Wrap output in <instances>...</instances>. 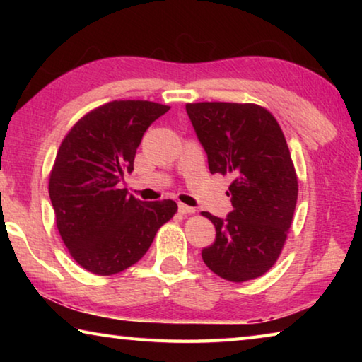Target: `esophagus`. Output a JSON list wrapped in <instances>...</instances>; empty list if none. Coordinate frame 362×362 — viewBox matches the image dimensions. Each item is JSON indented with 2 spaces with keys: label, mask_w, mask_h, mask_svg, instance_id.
<instances>
[{
  "label": "esophagus",
  "mask_w": 362,
  "mask_h": 362,
  "mask_svg": "<svg viewBox=\"0 0 362 362\" xmlns=\"http://www.w3.org/2000/svg\"><path fill=\"white\" fill-rule=\"evenodd\" d=\"M179 212L183 214V216H189V214H194V209H193V207L187 206V204L179 203Z\"/></svg>",
  "instance_id": "1"
}]
</instances>
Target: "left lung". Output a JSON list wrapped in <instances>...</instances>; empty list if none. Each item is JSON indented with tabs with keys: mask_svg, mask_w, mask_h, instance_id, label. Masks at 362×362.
Here are the masks:
<instances>
[{
	"mask_svg": "<svg viewBox=\"0 0 362 362\" xmlns=\"http://www.w3.org/2000/svg\"><path fill=\"white\" fill-rule=\"evenodd\" d=\"M187 113L211 174L233 179L228 217L201 212L216 226V241L203 249V260L231 283L259 278L276 263L297 204L298 182L284 134L255 103H187Z\"/></svg>",
	"mask_w": 362,
	"mask_h": 362,
	"instance_id": "obj_1",
	"label": "left lung"
}]
</instances>
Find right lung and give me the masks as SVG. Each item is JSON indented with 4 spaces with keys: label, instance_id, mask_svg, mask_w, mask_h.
<instances>
[{
    "label": "right lung",
    "instance_id": "1",
    "mask_svg": "<svg viewBox=\"0 0 362 362\" xmlns=\"http://www.w3.org/2000/svg\"><path fill=\"white\" fill-rule=\"evenodd\" d=\"M148 100H113L66 134L49 175V198L64 244L78 265L110 276L137 263L177 212L173 199L144 203L119 188L145 131L169 112Z\"/></svg>",
    "mask_w": 362,
    "mask_h": 362
}]
</instances>
